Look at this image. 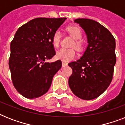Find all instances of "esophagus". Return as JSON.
I'll use <instances>...</instances> for the list:
<instances>
[{"instance_id":"esophagus-1","label":"esophagus","mask_w":125,"mask_h":125,"mask_svg":"<svg viewBox=\"0 0 125 125\" xmlns=\"http://www.w3.org/2000/svg\"><path fill=\"white\" fill-rule=\"evenodd\" d=\"M67 65V63L66 62H62V67H66Z\"/></svg>"}]
</instances>
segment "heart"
<instances>
[{
  "instance_id": "obj_1",
  "label": "heart",
  "mask_w": 125,
  "mask_h": 125,
  "mask_svg": "<svg viewBox=\"0 0 125 125\" xmlns=\"http://www.w3.org/2000/svg\"><path fill=\"white\" fill-rule=\"evenodd\" d=\"M66 30L70 36L74 39V42L71 44V47H74L78 51L82 50V43L80 42L82 37V30L80 28L76 26H68L66 27ZM62 39V33L59 30H56L52 35L51 42L55 48H58ZM76 56V52L74 49H60L56 52V57L57 59L60 60L63 62H69L74 58Z\"/></svg>"
}]
</instances>
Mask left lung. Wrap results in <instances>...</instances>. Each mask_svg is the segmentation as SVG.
<instances>
[{"label": "left lung", "mask_w": 125, "mask_h": 125, "mask_svg": "<svg viewBox=\"0 0 125 125\" xmlns=\"http://www.w3.org/2000/svg\"><path fill=\"white\" fill-rule=\"evenodd\" d=\"M74 22L85 32L88 46L81 58L68 64L73 69L69 85L76 96L91 100L104 93L112 80L115 40L107 28L95 21L76 19Z\"/></svg>", "instance_id": "8db88e82"}]
</instances>
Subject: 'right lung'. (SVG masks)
<instances>
[{"instance_id":"1","label":"right lung","mask_w":125,"mask_h":125,"mask_svg":"<svg viewBox=\"0 0 125 125\" xmlns=\"http://www.w3.org/2000/svg\"><path fill=\"white\" fill-rule=\"evenodd\" d=\"M65 19H34L15 34L10 44L9 67L13 84L23 97L34 99L47 93L53 76L62 67L61 60L44 62L56 54L51 39Z\"/></svg>"}]
</instances>
